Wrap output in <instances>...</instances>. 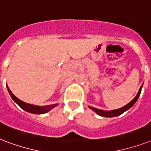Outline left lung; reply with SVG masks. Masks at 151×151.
<instances>
[{
  "label": "left lung",
  "mask_w": 151,
  "mask_h": 151,
  "mask_svg": "<svg viewBox=\"0 0 151 151\" xmlns=\"http://www.w3.org/2000/svg\"><path fill=\"white\" fill-rule=\"evenodd\" d=\"M142 85L140 86L139 91L138 92V94H136V96L134 98L132 101H131L128 104H127L126 106H124V107H121L120 109H114V110H111V111H106V110H101V109H99L94 108V107H91V106H89L90 108L92 110L94 111L95 113L98 114V115L101 116H105V117H113V116H117L122 114L123 113H124L125 111H127L128 109L134 106V104L136 102V101L139 99L140 94H141V91H142Z\"/></svg>",
  "instance_id": "8db88e82"
}]
</instances>
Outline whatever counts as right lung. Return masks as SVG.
<instances>
[{"mask_svg":"<svg viewBox=\"0 0 151 151\" xmlns=\"http://www.w3.org/2000/svg\"><path fill=\"white\" fill-rule=\"evenodd\" d=\"M7 88H8L9 93L10 94V95H11L12 99H13V101H15L16 104H18L19 106H20L23 110L27 111L28 113H34V114H43V113H47V112H49L50 110H51L52 109H53L54 107L58 106V104H53V105H50V106H38L26 103L24 101L19 100L18 98H16V97L12 94V92L10 91V89L9 88V86H7Z\"/></svg>","mask_w":151,"mask_h":151,"instance_id":"obj_1","label":"right lung"}]
</instances>
